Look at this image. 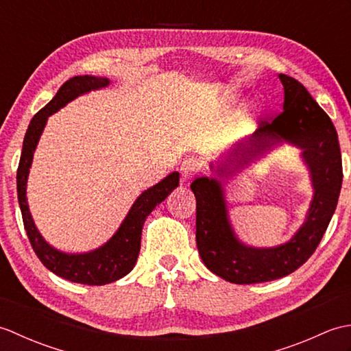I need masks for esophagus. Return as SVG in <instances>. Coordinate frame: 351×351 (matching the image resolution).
<instances>
[{
    "instance_id": "34e87169",
    "label": "esophagus",
    "mask_w": 351,
    "mask_h": 351,
    "mask_svg": "<svg viewBox=\"0 0 351 351\" xmlns=\"http://www.w3.org/2000/svg\"><path fill=\"white\" fill-rule=\"evenodd\" d=\"M200 171V164L197 160H193V158H189L182 161L181 164V175L184 176L185 181L191 180V178H195L197 173Z\"/></svg>"
}]
</instances>
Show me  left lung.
<instances>
[{
	"label": "left lung",
	"instance_id": "obj_1",
	"mask_svg": "<svg viewBox=\"0 0 351 351\" xmlns=\"http://www.w3.org/2000/svg\"><path fill=\"white\" fill-rule=\"evenodd\" d=\"M279 80L285 90L283 110L271 122L261 121L255 134L237 145L232 158L219 171L232 175L282 141L300 147L311 171L314 197L306 220L294 237L276 247L245 245L230 226L220 181L202 176L190 185L196 197L199 255L208 270L238 285L280 279L306 263L329 226L342 185L341 149L330 117L299 81L283 73Z\"/></svg>",
	"mask_w": 351,
	"mask_h": 351
}]
</instances>
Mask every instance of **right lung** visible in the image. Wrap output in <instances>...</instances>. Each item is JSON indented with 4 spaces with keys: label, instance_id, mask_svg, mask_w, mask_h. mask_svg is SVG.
Instances as JSON below:
<instances>
[{
    "label": "right lung",
    "instance_id": "obj_1",
    "mask_svg": "<svg viewBox=\"0 0 351 351\" xmlns=\"http://www.w3.org/2000/svg\"><path fill=\"white\" fill-rule=\"evenodd\" d=\"M108 84V78L92 75H80L66 81L58 88L54 98L39 113L34 114L32 122H29L24 137V145H22V154L16 173L18 200L22 220H24L28 240L32 243V247L37 258L40 259V263L48 270L60 276V278L71 282L84 283V285H106V283L123 278L132 270L138 258L141 229H143L146 217L154 211L156 205L161 204L180 185V173L173 171V173L164 178L162 181L155 184L154 187L145 190L131 206L121 228L99 249L88 253H64L54 249L45 241V238L34 225L27 202V180L36 146L39 143L48 117L52 113H56L66 104L75 99L77 96L96 90V88L107 87Z\"/></svg>",
    "mask_w": 351,
    "mask_h": 351
}]
</instances>
